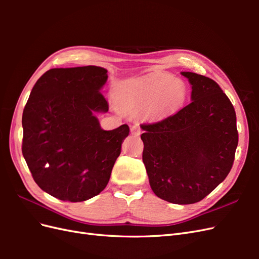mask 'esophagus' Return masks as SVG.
Segmentation results:
<instances>
[{"instance_id":"1","label":"esophagus","mask_w":259,"mask_h":259,"mask_svg":"<svg viewBox=\"0 0 259 259\" xmlns=\"http://www.w3.org/2000/svg\"><path fill=\"white\" fill-rule=\"evenodd\" d=\"M142 132H143V130L140 128V126L138 124H135V125H133V126L131 127V133L133 135H135V136H139L140 134H142Z\"/></svg>"}]
</instances>
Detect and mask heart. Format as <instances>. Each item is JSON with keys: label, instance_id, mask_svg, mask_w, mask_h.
<instances>
[{"label": "heart", "instance_id": "heart-1", "mask_svg": "<svg viewBox=\"0 0 259 259\" xmlns=\"http://www.w3.org/2000/svg\"><path fill=\"white\" fill-rule=\"evenodd\" d=\"M128 100L149 104V111L162 114L182 107L187 98L185 84L166 74H153L143 79L125 93Z\"/></svg>", "mask_w": 259, "mask_h": 259}]
</instances>
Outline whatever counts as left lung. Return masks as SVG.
Wrapping results in <instances>:
<instances>
[{
  "label": "left lung",
  "mask_w": 259,
  "mask_h": 259,
  "mask_svg": "<svg viewBox=\"0 0 259 259\" xmlns=\"http://www.w3.org/2000/svg\"><path fill=\"white\" fill-rule=\"evenodd\" d=\"M182 74L192 85V101L165 119L140 125L143 161L159 198L192 204L229 174L239 134L236 111L221 86L204 75Z\"/></svg>",
  "instance_id": "1"
}]
</instances>
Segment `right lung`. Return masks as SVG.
Instances as JSON below:
<instances>
[{"instance_id": "add662e5", "label": "right lung", "mask_w": 259, "mask_h": 259, "mask_svg": "<svg viewBox=\"0 0 259 259\" xmlns=\"http://www.w3.org/2000/svg\"><path fill=\"white\" fill-rule=\"evenodd\" d=\"M107 70L54 68L34 84L22 113L21 150L34 182L61 201L82 202L103 191L128 125L100 128L95 112L109 105L99 91Z\"/></svg>"}]
</instances>
